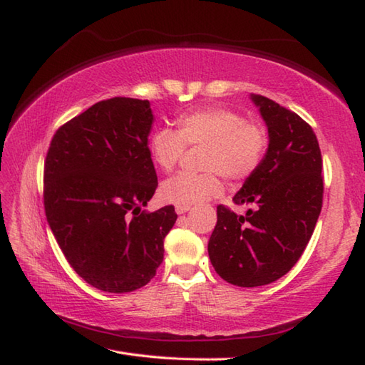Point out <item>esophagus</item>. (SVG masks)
Instances as JSON below:
<instances>
[{
  "label": "esophagus",
  "instance_id": "obj_1",
  "mask_svg": "<svg viewBox=\"0 0 365 365\" xmlns=\"http://www.w3.org/2000/svg\"><path fill=\"white\" fill-rule=\"evenodd\" d=\"M188 210H190V207H188V205H177V207H175V212H177L178 215L187 213Z\"/></svg>",
  "mask_w": 365,
  "mask_h": 365
}]
</instances>
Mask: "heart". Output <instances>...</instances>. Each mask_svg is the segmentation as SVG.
I'll return each instance as SVG.
<instances>
[{"label": "heart", "mask_w": 365, "mask_h": 365, "mask_svg": "<svg viewBox=\"0 0 365 365\" xmlns=\"http://www.w3.org/2000/svg\"><path fill=\"white\" fill-rule=\"evenodd\" d=\"M187 147L200 153L204 173H182L161 185V197L174 205H195L222 195L221 175L230 182H245L260 169L268 150V133L260 122L222 106H207L182 114L175 131H153L149 149L155 165L170 173Z\"/></svg>", "instance_id": "heart-1"}]
</instances>
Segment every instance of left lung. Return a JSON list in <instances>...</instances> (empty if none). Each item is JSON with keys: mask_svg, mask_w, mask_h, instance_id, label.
<instances>
[{"mask_svg": "<svg viewBox=\"0 0 365 365\" xmlns=\"http://www.w3.org/2000/svg\"><path fill=\"white\" fill-rule=\"evenodd\" d=\"M268 127L260 169L234 196L255 204L240 216L218 205L208 242L212 265L224 281L259 287L289 273L311 240L323 204V160L312 127L297 113L263 96H251Z\"/></svg>", "mask_w": 365, "mask_h": 365, "instance_id": "left-lung-1", "label": "left lung"}]
</instances>
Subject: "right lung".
<instances>
[{
	"instance_id": "1",
	"label": "right lung",
	"mask_w": 365,
	"mask_h": 365,
	"mask_svg": "<svg viewBox=\"0 0 365 365\" xmlns=\"http://www.w3.org/2000/svg\"><path fill=\"white\" fill-rule=\"evenodd\" d=\"M149 100L113 97L61 125L43 166V207L76 274L98 290L141 289L163 262L174 205L145 212L158 187Z\"/></svg>"
}]
</instances>
